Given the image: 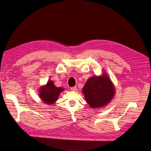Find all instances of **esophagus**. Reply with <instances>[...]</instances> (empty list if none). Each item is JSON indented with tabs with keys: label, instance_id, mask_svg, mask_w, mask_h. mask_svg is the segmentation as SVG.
Listing matches in <instances>:
<instances>
[{
	"label": "esophagus",
	"instance_id": "esophagus-1",
	"mask_svg": "<svg viewBox=\"0 0 151 151\" xmlns=\"http://www.w3.org/2000/svg\"><path fill=\"white\" fill-rule=\"evenodd\" d=\"M70 89H71V91H76L77 90V88H76V86H75V87H72V88H71Z\"/></svg>",
	"mask_w": 151,
	"mask_h": 151
}]
</instances>
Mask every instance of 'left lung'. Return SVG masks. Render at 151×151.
Here are the masks:
<instances>
[{
	"label": "left lung",
	"mask_w": 151,
	"mask_h": 151,
	"mask_svg": "<svg viewBox=\"0 0 151 151\" xmlns=\"http://www.w3.org/2000/svg\"><path fill=\"white\" fill-rule=\"evenodd\" d=\"M85 99L89 106L99 108L108 105L114 96L115 89L106 73L100 76H92L83 88Z\"/></svg>",
	"instance_id": "8db88e82"
}]
</instances>
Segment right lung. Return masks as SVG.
I'll return each instance as SVG.
<instances>
[{
    "label": "right lung",
    "instance_id": "right-lung-1",
    "mask_svg": "<svg viewBox=\"0 0 151 151\" xmlns=\"http://www.w3.org/2000/svg\"><path fill=\"white\" fill-rule=\"evenodd\" d=\"M63 91L62 88L55 86L54 83L50 80L47 84L42 87L39 91V96L44 103L48 105L53 104L56 101L59 94Z\"/></svg>",
    "mask_w": 151,
    "mask_h": 151
}]
</instances>
